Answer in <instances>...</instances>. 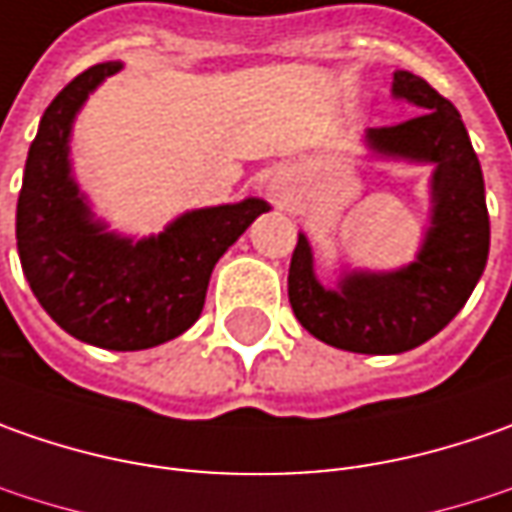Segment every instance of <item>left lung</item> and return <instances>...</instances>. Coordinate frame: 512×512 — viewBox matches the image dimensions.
Returning <instances> with one entry per match:
<instances>
[{"label":"left lung","mask_w":512,"mask_h":512,"mask_svg":"<svg viewBox=\"0 0 512 512\" xmlns=\"http://www.w3.org/2000/svg\"><path fill=\"white\" fill-rule=\"evenodd\" d=\"M393 93L419 113L373 128L367 139L387 156L436 162V213L419 259L399 273H356L344 279L342 290H325L313 276L310 245L299 236L287 273L290 307L307 333L370 356L413 350L450 325L470 299L490 250L482 165L459 110L410 70L393 76Z\"/></svg>","instance_id":"8db88e82"}]
</instances>
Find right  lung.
Masks as SVG:
<instances>
[{
	"label": "right lung",
	"instance_id": "1",
	"mask_svg": "<svg viewBox=\"0 0 512 512\" xmlns=\"http://www.w3.org/2000/svg\"><path fill=\"white\" fill-rule=\"evenodd\" d=\"M116 70L119 62L93 65L45 110L19 190L16 247L33 296L65 333L105 350H145L199 319L219 256L267 205L193 210L139 245L93 225L70 179L68 133L90 90Z\"/></svg>",
	"mask_w": 512,
	"mask_h": 512
}]
</instances>
